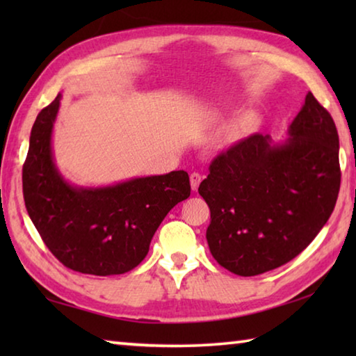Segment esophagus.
I'll list each match as a JSON object with an SVG mask.
<instances>
[{"mask_svg":"<svg viewBox=\"0 0 356 356\" xmlns=\"http://www.w3.org/2000/svg\"><path fill=\"white\" fill-rule=\"evenodd\" d=\"M201 180H202L201 174H197V172H191V174H190V184H191V190H193V191L197 190V186H200Z\"/></svg>","mask_w":356,"mask_h":356,"instance_id":"1","label":"esophagus"}]
</instances>
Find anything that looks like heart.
<instances>
[{
	"mask_svg": "<svg viewBox=\"0 0 356 356\" xmlns=\"http://www.w3.org/2000/svg\"><path fill=\"white\" fill-rule=\"evenodd\" d=\"M257 125H259V119L256 114L252 113L240 114L238 118H236L231 124H229V127L225 131V140L229 143L242 140V138L251 135L252 131L257 129Z\"/></svg>",
	"mask_w": 356,
	"mask_h": 356,
	"instance_id": "1",
	"label": "heart"
}]
</instances>
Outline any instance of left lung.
Returning a JSON list of instances; mask_svg holds the SVG:
<instances>
[{
	"instance_id": "left-lung-1",
	"label": "left lung",
	"mask_w": 356,
	"mask_h": 356,
	"mask_svg": "<svg viewBox=\"0 0 356 356\" xmlns=\"http://www.w3.org/2000/svg\"><path fill=\"white\" fill-rule=\"evenodd\" d=\"M286 141L254 134L221 152L200 185L221 267L256 276L297 257L328 221L341 186L339 136L308 92Z\"/></svg>"
}]
</instances>
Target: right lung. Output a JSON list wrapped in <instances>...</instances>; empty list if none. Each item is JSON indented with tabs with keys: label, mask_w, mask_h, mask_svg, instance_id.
<instances>
[{
	"label": "right lung",
	"mask_w": 356,
	"mask_h": 356,
	"mask_svg": "<svg viewBox=\"0 0 356 356\" xmlns=\"http://www.w3.org/2000/svg\"><path fill=\"white\" fill-rule=\"evenodd\" d=\"M61 94L33 125L23 165V197L28 215L47 248L75 272L110 276L140 265L168 212L190 196L185 171L136 177L116 185L75 186L56 168L53 125Z\"/></svg>",
	"instance_id": "right-lung-1"
}]
</instances>
